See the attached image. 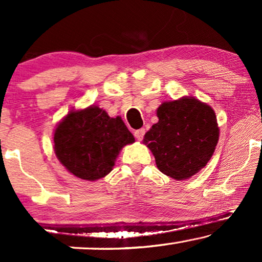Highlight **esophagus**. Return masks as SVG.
Instances as JSON below:
<instances>
[{"label":"esophagus","mask_w":262,"mask_h":262,"mask_svg":"<svg viewBox=\"0 0 262 262\" xmlns=\"http://www.w3.org/2000/svg\"><path fill=\"white\" fill-rule=\"evenodd\" d=\"M145 135V128H139V130L135 131V137L138 139V141H142L143 137Z\"/></svg>","instance_id":"34e87169"}]
</instances>
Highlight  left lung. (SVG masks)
Wrapping results in <instances>:
<instances>
[{
	"mask_svg": "<svg viewBox=\"0 0 262 262\" xmlns=\"http://www.w3.org/2000/svg\"><path fill=\"white\" fill-rule=\"evenodd\" d=\"M159 123L143 142L155 156L160 171L185 180L206 166L220 136L214 111L206 103L185 96L157 108Z\"/></svg>",
	"mask_w": 262,
	"mask_h": 262,
	"instance_id": "obj_1",
	"label": "left lung"
}]
</instances>
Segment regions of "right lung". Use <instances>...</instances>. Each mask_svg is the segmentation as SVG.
Returning <instances> with one entry per match:
<instances>
[{
    "label": "right lung",
    "instance_id": "1",
    "mask_svg": "<svg viewBox=\"0 0 262 262\" xmlns=\"http://www.w3.org/2000/svg\"><path fill=\"white\" fill-rule=\"evenodd\" d=\"M55 152L60 163L75 177L94 181L112 170L124 145L135 142L119 117L91 106L70 112L55 131Z\"/></svg>",
    "mask_w": 262,
    "mask_h": 262
}]
</instances>
